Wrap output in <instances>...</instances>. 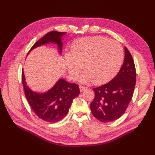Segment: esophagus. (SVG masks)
<instances>
[{"label":"esophagus","mask_w":155,"mask_h":155,"mask_svg":"<svg viewBox=\"0 0 155 155\" xmlns=\"http://www.w3.org/2000/svg\"><path fill=\"white\" fill-rule=\"evenodd\" d=\"M87 88L83 87V86H79V90H80V92H83L85 90H86Z\"/></svg>","instance_id":"obj_1"}]
</instances>
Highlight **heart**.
<instances>
[{"mask_svg":"<svg viewBox=\"0 0 155 155\" xmlns=\"http://www.w3.org/2000/svg\"><path fill=\"white\" fill-rule=\"evenodd\" d=\"M123 61V50L116 41L101 36L81 38L74 42L71 52L65 55V62L70 76L76 79L82 69L80 78L83 83L93 82L102 85L110 81Z\"/></svg>","mask_w":155,"mask_h":155,"instance_id":"1","label":"heart"}]
</instances>
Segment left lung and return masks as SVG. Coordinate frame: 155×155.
Masks as SVG:
<instances>
[{
  "instance_id": "left-lung-1",
  "label": "left lung",
  "mask_w": 155,
  "mask_h": 155,
  "mask_svg": "<svg viewBox=\"0 0 155 155\" xmlns=\"http://www.w3.org/2000/svg\"><path fill=\"white\" fill-rule=\"evenodd\" d=\"M135 84L134 60L125 47L124 62L118 74L105 85L93 88L95 97L91 104L93 116L104 123L120 118L132 99Z\"/></svg>"
}]
</instances>
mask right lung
Returning a JSON list of instances; mask_svg holds the SVG:
<instances>
[{"label": "right lung", "instance_id": "right-lung-1", "mask_svg": "<svg viewBox=\"0 0 155 155\" xmlns=\"http://www.w3.org/2000/svg\"><path fill=\"white\" fill-rule=\"evenodd\" d=\"M65 34L66 32L50 31L36 42L30 51L40 46L51 43L58 46L59 52L61 54L62 37ZM22 83L32 110L39 118L50 123L58 122L63 119L68 114L73 100L80 93L78 85L68 83L63 78H60L48 91H33L26 82L24 71L22 72Z\"/></svg>", "mask_w": 155, "mask_h": 155}]
</instances>
